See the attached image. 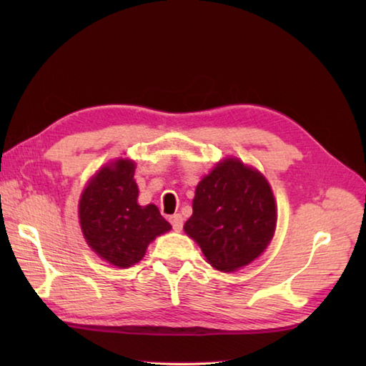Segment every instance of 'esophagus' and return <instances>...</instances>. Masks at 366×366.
Listing matches in <instances>:
<instances>
[{
  "label": "esophagus",
  "instance_id": "obj_1",
  "mask_svg": "<svg viewBox=\"0 0 366 366\" xmlns=\"http://www.w3.org/2000/svg\"><path fill=\"white\" fill-rule=\"evenodd\" d=\"M169 222H171V224H173V229H174V231H181V229H182L184 219H182L181 214L171 215V217H169Z\"/></svg>",
  "mask_w": 366,
  "mask_h": 366
}]
</instances>
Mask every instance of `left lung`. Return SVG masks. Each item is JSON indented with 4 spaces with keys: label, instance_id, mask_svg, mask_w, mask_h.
<instances>
[{
    "label": "left lung",
    "instance_id": "8db88e82",
    "mask_svg": "<svg viewBox=\"0 0 366 366\" xmlns=\"http://www.w3.org/2000/svg\"><path fill=\"white\" fill-rule=\"evenodd\" d=\"M275 224V199L266 177L227 159L198 184L184 229L212 267L232 272L266 250Z\"/></svg>",
    "mask_w": 366,
    "mask_h": 366
}]
</instances>
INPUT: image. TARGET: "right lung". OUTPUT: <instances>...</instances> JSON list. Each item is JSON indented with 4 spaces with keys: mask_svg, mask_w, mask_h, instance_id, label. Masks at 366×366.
I'll list each match as a JSON object with an SVG mask.
<instances>
[{
    "mask_svg": "<svg viewBox=\"0 0 366 366\" xmlns=\"http://www.w3.org/2000/svg\"><path fill=\"white\" fill-rule=\"evenodd\" d=\"M135 163L116 160L92 177L80 199V224L88 245L116 267L143 259L151 240L171 229L157 206H139Z\"/></svg>",
    "mask_w": 366,
    "mask_h": 366,
    "instance_id": "add662e5",
    "label": "right lung"
}]
</instances>
